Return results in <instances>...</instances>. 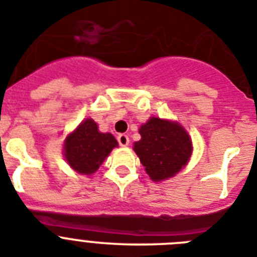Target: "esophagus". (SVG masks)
<instances>
[{"mask_svg": "<svg viewBox=\"0 0 257 257\" xmlns=\"http://www.w3.org/2000/svg\"><path fill=\"white\" fill-rule=\"evenodd\" d=\"M117 141L120 146H128L129 144V137L126 135H118L117 136Z\"/></svg>", "mask_w": 257, "mask_h": 257, "instance_id": "esophagus-1", "label": "esophagus"}]
</instances>
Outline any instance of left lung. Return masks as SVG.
I'll list each match as a JSON object with an SVG mask.
<instances>
[{
	"mask_svg": "<svg viewBox=\"0 0 257 257\" xmlns=\"http://www.w3.org/2000/svg\"><path fill=\"white\" fill-rule=\"evenodd\" d=\"M140 135L135 152L154 182L171 178L187 165L192 142L180 124L152 117L140 128Z\"/></svg>",
	"mask_w": 257,
	"mask_h": 257,
	"instance_id": "1",
	"label": "left lung"
}]
</instances>
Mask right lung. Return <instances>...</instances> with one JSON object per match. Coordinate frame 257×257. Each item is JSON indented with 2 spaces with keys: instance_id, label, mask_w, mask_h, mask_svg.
I'll return each mask as SVG.
<instances>
[{
  "instance_id": "add662e5",
  "label": "right lung",
  "mask_w": 257,
  "mask_h": 257,
  "mask_svg": "<svg viewBox=\"0 0 257 257\" xmlns=\"http://www.w3.org/2000/svg\"><path fill=\"white\" fill-rule=\"evenodd\" d=\"M116 146L117 141L111 133H100L96 122L87 118L68 136L64 153L72 169L79 174L91 175Z\"/></svg>"
}]
</instances>
